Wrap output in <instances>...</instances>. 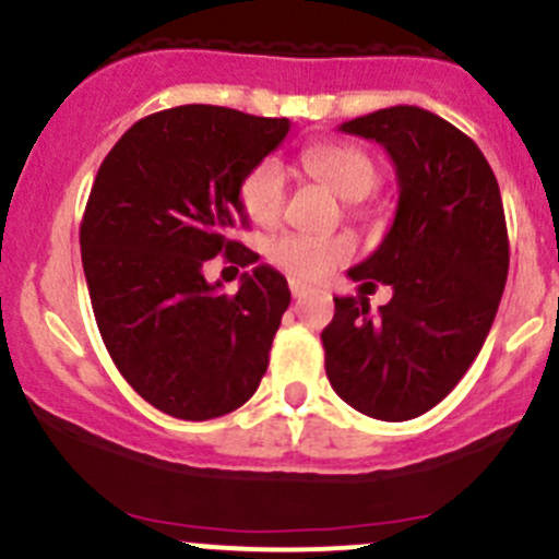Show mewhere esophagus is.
Masks as SVG:
<instances>
[{"label": "esophagus", "instance_id": "esophagus-1", "mask_svg": "<svg viewBox=\"0 0 559 559\" xmlns=\"http://www.w3.org/2000/svg\"><path fill=\"white\" fill-rule=\"evenodd\" d=\"M290 293H293V298H304L307 296V285H301L298 280H290Z\"/></svg>", "mask_w": 559, "mask_h": 559}]
</instances>
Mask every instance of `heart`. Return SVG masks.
Segmentation results:
<instances>
[{"instance_id":"heart-1","label":"heart","mask_w":559,"mask_h":559,"mask_svg":"<svg viewBox=\"0 0 559 559\" xmlns=\"http://www.w3.org/2000/svg\"><path fill=\"white\" fill-rule=\"evenodd\" d=\"M301 165L312 179L329 187L345 203H358L380 185V165L372 154L347 143H320L301 154ZM241 212L255 228H274L285 209V170L274 159H263L245 174L239 185ZM266 255L274 266L298 280H320L331 266L350 255L345 239L285 234L269 241Z\"/></svg>"}]
</instances>
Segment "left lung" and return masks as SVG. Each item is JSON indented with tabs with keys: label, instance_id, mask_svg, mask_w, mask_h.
<instances>
[{
	"label": "left lung",
	"instance_id": "8db88e82",
	"mask_svg": "<svg viewBox=\"0 0 559 559\" xmlns=\"http://www.w3.org/2000/svg\"><path fill=\"white\" fill-rule=\"evenodd\" d=\"M389 152L400 181L394 223L347 277L391 285L389 304L336 296L323 329L331 389L364 416L407 421L451 394L478 356L508 277L500 187L451 121L394 105L340 124Z\"/></svg>",
	"mask_w": 559,
	"mask_h": 559
}]
</instances>
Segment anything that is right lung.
<instances>
[{"label":"right lung","mask_w":559,"mask_h":559,"mask_svg":"<svg viewBox=\"0 0 559 559\" xmlns=\"http://www.w3.org/2000/svg\"><path fill=\"white\" fill-rule=\"evenodd\" d=\"M287 130V119L179 105L135 121L99 165L81 223L94 320L127 383L168 416H225L266 374L290 290L234 230L247 228L241 179ZM217 254L253 266L236 297L202 274Z\"/></svg>","instance_id":"1"}]
</instances>
